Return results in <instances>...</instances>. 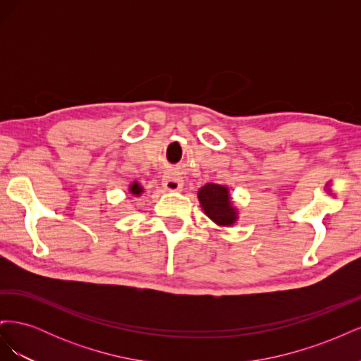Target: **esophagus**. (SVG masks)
Returning <instances> with one entry per match:
<instances>
[{
    "label": "esophagus",
    "mask_w": 361,
    "mask_h": 361,
    "mask_svg": "<svg viewBox=\"0 0 361 361\" xmlns=\"http://www.w3.org/2000/svg\"><path fill=\"white\" fill-rule=\"evenodd\" d=\"M162 187L166 191H170V192H176V191H180L182 187H183V182L179 176H173V174H170V176H166L162 180Z\"/></svg>",
    "instance_id": "1"
}]
</instances>
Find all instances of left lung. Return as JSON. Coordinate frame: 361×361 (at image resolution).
Segmentation results:
<instances>
[{
  "instance_id": "left-lung-1",
  "label": "left lung",
  "mask_w": 361,
  "mask_h": 361,
  "mask_svg": "<svg viewBox=\"0 0 361 361\" xmlns=\"http://www.w3.org/2000/svg\"><path fill=\"white\" fill-rule=\"evenodd\" d=\"M202 211L220 227H233L239 220V211L235 206L231 191L224 185L206 183L197 191Z\"/></svg>"
}]
</instances>
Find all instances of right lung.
<instances>
[{
    "label": "right lung",
    "instance_id": "right-lung-1",
    "mask_svg": "<svg viewBox=\"0 0 361 361\" xmlns=\"http://www.w3.org/2000/svg\"><path fill=\"white\" fill-rule=\"evenodd\" d=\"M128 191H129V194H130V195H134V197H140V195L145 192V188L141 187V185H140L137 180H134V182H130V183H129V188H128Z\"/></svg>",
    "mask_w": 361,
    "mask_h": 361
}]
</instances>
